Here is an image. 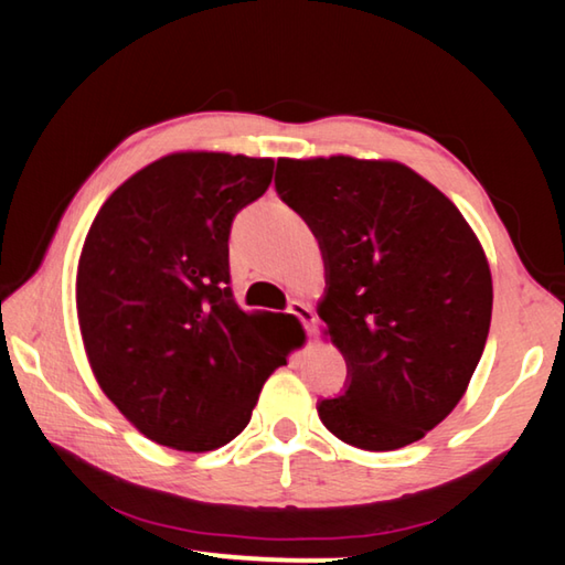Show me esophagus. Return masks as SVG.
Segmentation results:
<instances>
[{
	"label": "esophagus",
	"instance_id": "esophagus-1",
	"mask_svg": "<svg viewBox=\"0 0 565 565\" xmlns=\"http://www.w3.org/2000/svg\"><path fill=\"white\" fill-rule=\"evenodd\" d=\"M286 313H291V317L299 319V321L303 323L306 333H309V337H311L313 327H317V313H313L311 306H306V303H301V301H291L289 309H286Z\"/></svg>",
	"mask_w": 565,
	"mask_h": 565
}]
</instances>
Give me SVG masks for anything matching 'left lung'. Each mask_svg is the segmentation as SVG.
<instances>
[{
  "label": "left lung",
  "instance_id": "8db88e82",
  "mask_svg": "<svg viewBox=\"0 0 565 565\" xmlns=\"http://www.w3.org/2000/svg\"><path fill=\"white\" fill-rule=\"evenodd\" d=\"M276 191L319 238V317L349 366L323 398L329 431L363 451L424 438L466 394L489 339L493 286L461 212L396 161L279 159Z\"/></svg>",
  "mask_w": 565,
  "mask_h": 565
}]
</instances>
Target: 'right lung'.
Returning <instances> with one entry per match:
<instances>
[{"instance_id": "add662e5", "label": "right lung", "mask_w": 565, "mask_h": 565, "mask_svg": "<svg viewBox=\"0 0 565 565\" xmlns=\"http://www.w3.org/2000/svg\"><path fill=\"white\" fill-rule=\"evenodd\" d=\"M271 174V159L169 154L124 181L84 238L76 311L92 371L161 446L232 441L289 356L271 313L238 309L228 274L234 216Z\"/></svg>"}]
</instances>
